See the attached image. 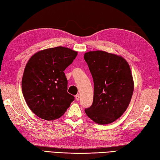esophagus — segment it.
<instances>
[{
  "label": "esophagus",
  "mask_w": 160,
  "mask_h": 160,
  "mask_svg": "<svg viewBox=\"0 0 160 160\" xmlns=\"http://www.w3.org/2000/svg\"><path fill=\"white\" fill-rule=\"evenodd\" d=\"M75 98H76V100H77V101L79 100V98H80V96H79V94H77V95L75 96Z\"/></svg>",
  "instance_id": "obj_1"
}]
</instances>
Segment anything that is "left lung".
Returning <instances> with one entry per match:
<instances>
[{"label":"left lung","mask_w":160,"mask_h":160,"mask_svg":"<svg viewBox=\"0 0 160 160\" xmlns=\"http://www.w3.org/2000/svg\"><path fill=\"white\" fill-rule=\"evenodd\" d=\"M93 80V100L85 112L96 123H111L129 105L134 92L130 66L122 56L104 51L84 54Z\"/></svg>","instance_id":"obj_1"}]
</instances>
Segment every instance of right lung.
Returning a JSON list of instances; mask_svg holds the SVG:
<instances>
[{
    "label": "right lung",
    "instance_id": "1",
    "mask_svg": "<svg viewBox=\"0 0 160 160\" xmlns=\"http://www.w3.org/2000/svg\"><path fill=\"white\" fill-rule=\"evenodd\" d=\"M77 55V52L60 46L40 51L26 64L22 93L28 107L38 118L48 121L60 118L75 100L67 92L64 71Z\"/></svg>",
    "mask_w": 160,
    "mask_h": 160
}]
</instances>
